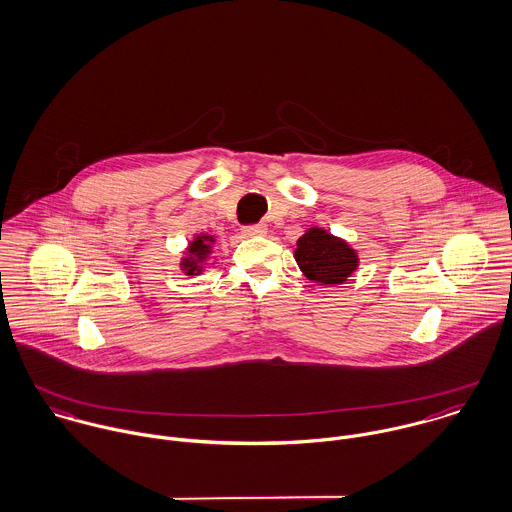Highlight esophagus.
<instances>
[{
	"label": "esophagus",
	"mask_w": 512,
	"mask_h": 512,
	"mask_svg": "<svg viewBox=\"0 0 512 512\" xmlns=\"http://www.w3.org/2000/svg\"><path fill=\"white\" fill-rule=\"evenodd\" d=\"M243 233H245L247 237L265 235V233H267V225H265V223H253V225H247V227L243 229Z\"/></svg>",
	"instance_id": "obj_1"
}]
</instances>
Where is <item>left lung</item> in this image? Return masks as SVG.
<instances>
[{
  "label": "left lung",
  "instance_id": "left-lung-1",
  "mask_svg": "<svg viewBox=\"0 0 512 512\" xmlns=\"http://www.w3.org/2000/svg\"><path fill=\"white\" fill-rule=\"evenodd\" d=\"M295 259L310 281L338 285L350 277L358 265L354 249L342 239L312 227L297 241Z\"/></svg>",
  "mask_w": 512,
  "mask_h": 512
}]
</instances>
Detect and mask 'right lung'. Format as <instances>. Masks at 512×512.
Returning a JSON list of instances; mask_svg holds the SVG:
<instances>
[{
	"label": "right lung",
	"mask_w": 512,
	"mask_h": 512,
	"mask_svg": "<svg viewBox=\"0 0 512 512\" xmlns=\"http://www.w3.org/2000/svg\"><path fill=\"white\" fill-rule=\"evenodd\" d=\"M211 241H213V237H209V235H200V237H196V241H192V245L188 249L190 257L184 259L182 271H186L188 275H200L202 273V261L209 253V243Z\"/></svg>",
	"instance_id": "1"
}]
</instances>
